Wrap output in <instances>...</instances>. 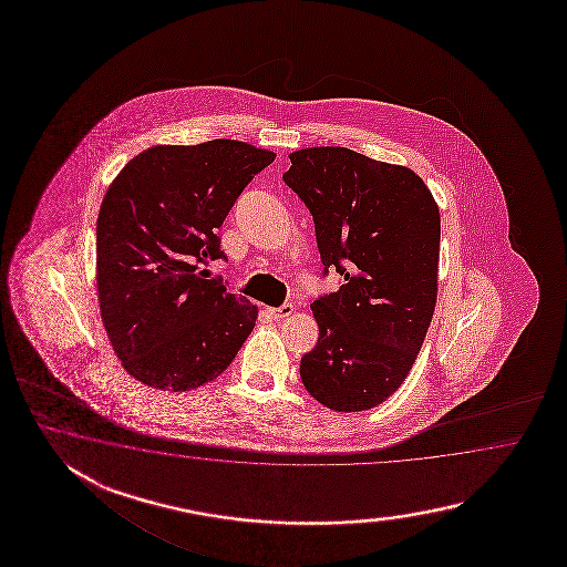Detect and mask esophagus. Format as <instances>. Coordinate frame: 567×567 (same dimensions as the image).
I'll list each match as a JSON object with an SVG mask.
<instances>
[{
  "label": "esophagus",
  "mask_w": 567,
  "mask_h": 567,
  "mask_svg": "<svg viewBox=\"0 0 567 567\" xmlns=\"http://www.w3.org/2000/svg\"><path fill=\"white\" fill-rule=\"evenodd\" d=\"M267 313L274 318V320H281V318H288L293 313V306L291 303H284L281 308H267Z\"/></svg>",
  "instance_id": "1"
}]
</instances>
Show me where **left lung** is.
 <instances>
[{"label":"left lung","mask_w":567,"mask_h":567,"mask_svg":"<svg viewBox=\"0 0 567 567\" xmlns=\"http://www.w3.org/2000/svg\"><path fill=\"white\" fill-rule=\"evenodd\" d=\"M284 181L312 213L324 264L344 278L312 303L306 391L328 410H373L410 374L434 316L440 208L408 166L320 145L289 154Z\"/></svg>","instance_id":"1"}]
</instances>
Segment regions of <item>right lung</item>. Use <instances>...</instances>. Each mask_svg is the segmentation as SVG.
Instances as JSON below:
<instances>
[{"mask_svg":"<svg viewBox=\"0 0 567 567\" xmlns=\"http://www.w3.org/2000/svg\"><path fill=\"white\" fill-rule=\"evenodd\" d=\"M276 154L239 140L152 145L109 184L96 217V296L109 342L135 381L190 391L217 379L257 306L208 279L217 229Z\"/></svg>","mask_w":567,"mask_h":567,"instance_id":"1","label":"right lung"}]
</instances>
